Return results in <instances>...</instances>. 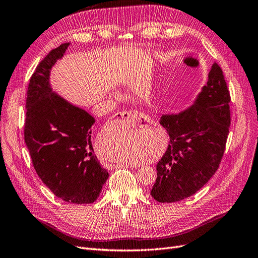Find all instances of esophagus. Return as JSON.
<instances>
[{"label":"esophagus","instance_id":"obj_1","mask_svg":"<svg viewBox=\"0 0 258 258\" xmlns=\"http://www.w3.org/2000/svg\"><path fill=\"white\" fill-rule=\"evenodd\" d=\"M116 115L121 116L122 119L127 121L132 124H139L142 126H148L150 124H153V120L150 117L145 115L144 113L136 111V110H130V111H122L120 113H116Z\"/></svg>","mask_w":258,"mask_h":258}]
</instances>
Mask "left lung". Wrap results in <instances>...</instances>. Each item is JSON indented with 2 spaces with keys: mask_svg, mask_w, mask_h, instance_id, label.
<instances>
[{
  "mask_svg": "<svg viewBox=\"0 0 258 258\" xmlns=\"http://www.w3.org/2000/svg\"><path fill=\"white\" fill-rule=\"evenodd\" d=\"M230 93L222 68L214 62L195 105L178 114L162 115L168 146L157 164L151 196L172 203L195 195L215 174L230 126Z\"/></svg>",
  "mask_w": 258,
  "mask_h": 258,
  "instance_id": "obj_1",
  "label": "left lung"
}]
</instances>
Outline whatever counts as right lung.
<instances>
[{
    "label": "right lung",
    "instance_id": "obj_1",
    "mask_svg": "<svg viewBox=\"0 0 258 258\" xmlns=\"http://www.w3.org/2000/svg\"><path fill=\"white\" fill-rule=\"evenodd\" d=\"M70 43L51 49L29 82L24 135L32 164L57 198L69 203L97 200L109 177L91 142L95 119L51 91L49 70Z\"/></svg>",
    "mask_w": 258,
    "mask_h": 258
}]
</instances>
